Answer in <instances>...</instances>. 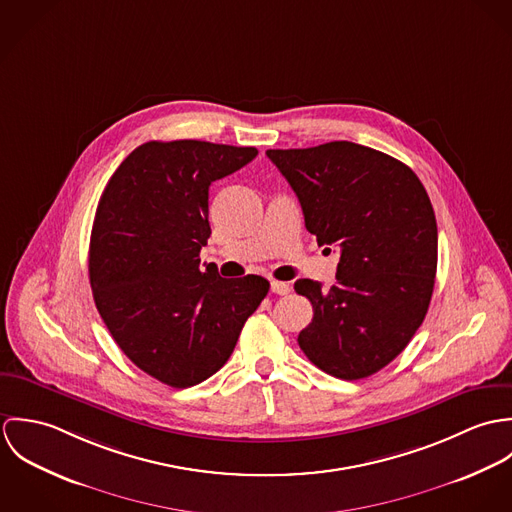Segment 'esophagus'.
I'll return each mask as SVG.
<instances>
[{"label":"esophagus","instance_id":"34e87169","mask_svg":"<svg viewBox=\"0 0 512 512\" xmlns=\"http://www.w3.org/2000/svg\"><path fill=\"white\" fill-rule=\"evenodd\" d=\"M270 290L274 293H278V295H286V293L290 292V284L288 282H278V280H272V284H270Z\"/></svg>","mask_w":512,"mask_h":512}]
</instances>
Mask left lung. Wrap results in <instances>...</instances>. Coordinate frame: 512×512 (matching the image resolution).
Instances as JSON below:
<instances>
[{
  "label": "left lung",
  "instance_id": "8db88e82",
  "mask_svg": "<svg viewBox=\"0 0 512 512\" xmlns=\"http://www.w3.org/2000/svg\"><path fill=\"white\" fill-rule=\"evenodd\" d=\"M266 155L292 185L317 244L341 254L329 290L293 284L313 305L297 343L327 374L366 378L406 349L428 313L438 268L430 197L408 165L353 142Z\"/></svg>",
  "mask_w": 512,
  "mask_h": 512
}]
</instances>
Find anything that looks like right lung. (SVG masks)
I'll use <instances>...</instances> for the list:
<instances>
[{
  "label": "right lung",
  "mask_w": 512,
  "mask_h": 512,
  "mask_svg": "<svg viewBox=\"0 0 512 512\" xmlns=\"http://www.w3.org/2000/svg\"><path fill=\"white\" fill-rule=\"evenodd\" d=\"M256 155L199 140L147 142L100 197L88 252L94 303L124 355L167 386L213 376L270 290L262 276L220 278L199 258L211 236V183Z\"/></svg>",
  "instance_id": "right-lung-1"
}]
</instances>
